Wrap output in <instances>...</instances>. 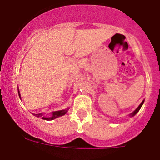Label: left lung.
<instances>
[{
	"instance_id": "left-lung-1",
	"label": "left lung",
	"mask_w": 160,
	"mask_h": 160,
	"mask_svg": "<svg viewBox=\"0 0 160 160\" xmlns=\"http://www.w3.org/2000/svg\"><path fill=\"white\" fill-rule=\"evenodd\" d=\"M143 103H144V101H142V103H141V104H139V106H138V108H136V109H135V111H133V112H132V113H131V114H129V116H131V117H133V116H134V115H135V114H137V113H138V111L140 110V108H141V107H142V106Z\"/></svg>"
}]
</instances>
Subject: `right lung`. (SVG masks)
Instances as JSON below:
<instances>
[{
  "label": "right lung",
  "instance_id": "right-lung-1",
  "mask_svg": "<svg viewBox=\"0 0 160 160\" xmlns=\"http://www.w3.org/2000/svg\"><path fill=\"white\" fill-rule=\"evenodd\" d=\"M18 95L19 97H20L21 98V94H20V92H19L18 90ZM68 109H65V110H60V111H53L52 113V115L51 117H49V118H46V117H42V114H33L34 115L36 116V117H42V118L44 119V120H47V121H51V120H53V119L56 118L58 117H60V116H62L64 115V114H66V113L68 111Z\"/></svg>",
  "mask_w": 160,
  "mask_h": 160
}]
</instances>
